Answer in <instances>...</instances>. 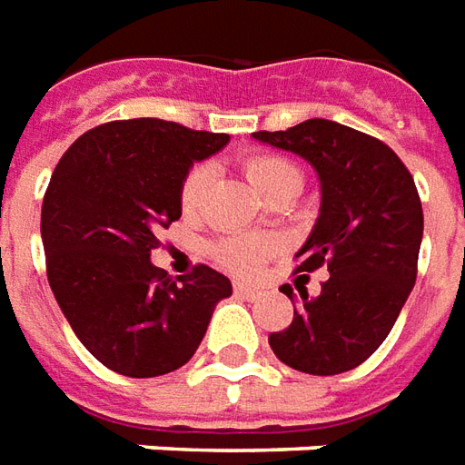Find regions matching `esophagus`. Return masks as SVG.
Instances as JSON below:
<instances>
[{"label":"esophagus","instance_id":"esophagus-1","mask_svg":"<svg viewBox=\"0 0 465 465\" xmlns=\"http://www.w3.org/2000/svg\"><path fill=\"white\" fill-rule=\"evenodd\" d=\"M235 293L242 296V299H261L263 296V288L251 286V283H245V281H235Z\"/></svg>","mask_w":465,"mask_h":465}]
</instances>
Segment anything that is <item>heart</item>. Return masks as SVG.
<instances>
[{"instance_id":"obj_1","label":"heart","mask_w":465,"mask_h":465,"mask_svg":"<svg viewBox=\"0 0 465 465\" xmlns=\"http://www.w3.org/2000/svg\"><path fill=\"white\" fill-rule=\"evenodd\" d=\"M245 174L252 182V187L265 194L268 200H273L278 194H283L288 190H301V177L299 166L291 164L288 159L281 156H251L245 162ZM210 179H213V169L207 164H200L192 169L184 184H182V207L192 213L200 207L204 192L210 187ZM278 242L273 238H263V235H242V238H227L223 240L214 255L217 261L230 268V271H238V273H251L258 265L263 263L268 255H273Z\"/></svg>"}]
</instances>
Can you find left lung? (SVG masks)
<instances>
[{
    "instance_id": "1",
    "label": "left lung",
    "mask_w": 465,
    "mask_h": 465,
    "mask_svg": "<svg viewBox=\"0 0 465 465\" xmlns=\"http://www.w3.org/2000/svg\"><path fill=\"white\" fill-rule=\"evenodd\" d=\"M252 139L313 166L322 204L296 258L306 273L329 268L319 296L286 293L293 322L268 344L299 372H349L385 341L415 286L422 240L415 182L387 143L326 118Z\"/></svg>"
}]
</instances>
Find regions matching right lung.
Wrapping results in <instances>:
<instances>
[{"label":"right lung","instance_id":"add662e5","mask_svg":"<svg viewBox=\"0 0 465 465\" xmlns=\"http://www.w3.org/2000/svg\"><path fill=\"white\" fill-rule=\"evenodd\" d=\"M230 136L162 118L85 131L43 202L47 281L67 324L108 370L159 377L192 360L230 278L197 265L172 281L152 263L156 230L182 217V184Z\"/></svg>","mask_w":465,"mask_h":465}]
</instances>
